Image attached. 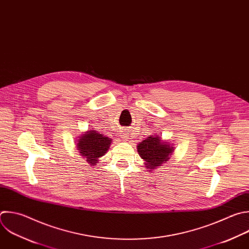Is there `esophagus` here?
<instances>
[{
    "mask_svg": "<svg viewBox=\"0 0 249 249\" xmlns=\"http://www.w3.org/2000/svg\"><path fill=\"white\" fill-rule=\"evenodd\" d=\"M120 137H121V138H123V139L126 141V140H128V139H129V133H128V132H126V131H123V132H121V133H120Z\"/></svg>",
    "mask_w": 249,
    "mask_h": 249,
    "instance_id": "1",
    "label": "esophagus"
}]
</instances>
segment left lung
<instances>
[{"label":"left lung","instance_id":"obj_1","mask_svg":"<svg viewBox=\"0 0 249 249\" xmlns=\"http://www.w3.org/2000/svg\"><path fill=\"white\" fill-rule=\"evenodd\" d=\"M138 151L141 157L146 161V168L154 169L161 166L163 161L169 159V153L173 152V147L169 143H163L158 137H148L138 144Z\"/></svg>","mask_w":249,"mask_h":249}]
</instances>
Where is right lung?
<instances>
[{"label": "right lung", "mask_w": 249, "mask_h": 249, "mask_svg": "<svg viewBox=\"0 0 249 249\" xmlns=\"http://www.w3.org/2000/svg\"><path fill=\"white\" fill-rule=\"evenodd\" d=\"M111 139L99 134L97 131H88L79 139L77 147L82 155H85L88 163L96 164L98 158L107 151Z\"/></svg>", "instance_id": "right-lung-1"}]
</instances>
